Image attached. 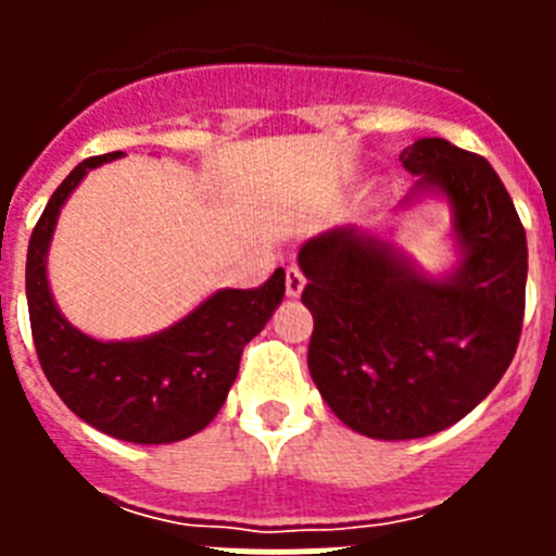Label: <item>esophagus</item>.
<instances>
[{"mask_svg":"<svg viewBox=\"0 0 556 556\" xmlns=\"http://www.w3.org/2000/svg\"><path fill=\"white\" fill-rule=\"evenodd\" d=\"M306 289V278L298 267L287 269V294L289 298H301V292Z\"/></svg>","mask_w":556,"mask_h":556,"instance_id":"34e87169","label":"esophagus"}]
</instances>
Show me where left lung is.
Wrapping results in <instances>:
<instances>
[{"label":"left lung","instance_id":"8db88e82","mask_svg":"<svg viewBox=\"0 0 556 556\" xmlns=\"http://www.w3.org/2000/svg\"><path fill=\"white\" fill-rule=\"evenodd\" d=\"M401 161L417 184L397 211L448 205V269L426 273L392 225L326 230L298 253L312 381L372 440L437 434L476 409L513 362L527 301V233L490 161L445 139Z\"/></svg>","mask_w":556,"mask_h":556}]
</instances>
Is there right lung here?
Masks as SVG:
<instances>
[{
	"label": "right lung",
	"instance_id": "obj_1",
	"mask_svg": "<svg viewBox=\"0 0 556 556\" xmlns=\"http://www.w3.org/2000/svg\"><path fill=\"white\" fill-rule=\"evenodd\" d=\"M122 155L83 161L49 198L27 248L29 326L43 376L80 420L125 443L166 445L203 431L223 409L244 345L281 306L287 273L278 267L258 289H217L147 337L97 339L72 326L49 287V244L88 172Z\"/></svg>",
	"mask_w": 556,
	"mask_h": 556
}]
</instances>
